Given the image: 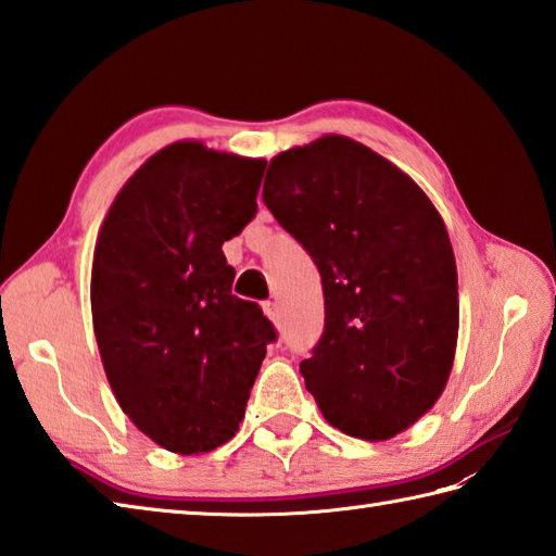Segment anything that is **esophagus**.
<instances>
[{
    "instance_id": "esophagus-1",
    "label": "esophagus",
    "mask_w": 556,
    "mask_h": 556,
    "mask_svg": "<svg viewBox=\"0 0 556 556\" xmlns=\"http://www.w3.org/2000/svg\"><path fill=\"white\" fill-rule=\"evenodd\" d=\"M264 314L268 316V320L270 324H280V309H278V304L276 302H264Z\"/></svg>"
}]
</instances>
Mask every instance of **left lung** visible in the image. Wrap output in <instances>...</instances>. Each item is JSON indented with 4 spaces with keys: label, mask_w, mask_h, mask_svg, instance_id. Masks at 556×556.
Returning a JSON list of instances; mask_svg holds the SVG:
<instances>
[{
    "label": "left lung",
    "mask_w": 556,
    "mask_h": 556,
    "mask_svg": "<svg viewBox=\"0 0 556 556\" xmlns=\"http://www.w3.org/2000/svg\"><path fill=\"white\" fill-rule=\"evenodd\" d=\"M264 204L318 266L324 336L300 364L326 421L404 433L452 374L459 286L445 220L402 168L344 135L270 159Z\"/></svg>",
    "instance_id": "left-lung-1"
}]
</instances>
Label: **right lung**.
Returning <instances> with one entry per match:
<instances>
[{"label": "right lung", "mask_w": 556, "mask_h": 556, "mask_svg": "<svg viewBox=\"0 0 556 556\" xmlns=\"http://www.w3.org/2000/svg\"><path fill=\"white\" fill-rule=\"evenodd\" d=\"M266 159L178 140L118 190L92 256L97 348L114 397L156 445L204 454L238 433L276 340L232 294L220 244L256 216Z\"/></svg>", "instance_id": "add662e5"}]
</instances>
